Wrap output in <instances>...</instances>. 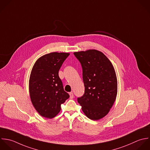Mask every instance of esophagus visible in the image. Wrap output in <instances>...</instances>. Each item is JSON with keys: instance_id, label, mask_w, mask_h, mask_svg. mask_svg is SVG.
Segmentation results:
<instances>
[{"instance_id": "1", "label": "esophagus", "mask_w": 150, "mask_h": 150, "mask_svg": "<svg viewBox=\"0 0 150 150\" xmlns=\"http://www.w3.org/2000/svg\"><path fill=\"white\" fill-rule=\"evenodd\" d=\"M69 96H70V98H71V99H73V98H74V94H73L72 92H69Z\"/></svg>"}]
</instances>
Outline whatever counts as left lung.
Masks as SVG:
<instances>
[{
	"label": "left lung",
	"mask_w": 150,
	"mask_h": 150,
	"mask_svg": "<svg viewBox=\"0 0 150 150\" xmlns=\"http://www.w3.org/2000/svg\"><path fill=\"white\" fill-rule=\"evenodd\" d=\"M82 68L83 95L78 98L84 114L90 119L104 117L117 96V81L114 67L102 52L96 50L75 52Z\"/></svg>",
	"instance_id": "left-lung-1"
}]
</instances>
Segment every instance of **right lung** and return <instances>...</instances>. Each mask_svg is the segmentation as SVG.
Listing matches in <instances>:
<instances>
[{"mask_svg": "<svg viewBox=\"0 0 150 150\" xmlns=\"http://www.w3.org/2000/svg\"><path fill=\"white\" fill-rule=\"evenodd\" d=\"M69 53L51 52L35 62L29 79V92L32 104L42 117L51 119L61 110V105L69 98L58 75Z\"/></svg>", "mask_w": 150, "mask_h": 150, "instance_id": "right-lung-1", "label": "right lung"}]
</instances>
